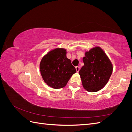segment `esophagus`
Here are the masks:
<instances>
[{
	"instance_id": "1",
	"label": "esophagus",
	"mask_w": 132,
	"mask_h": 132,
	"mask_svg": "<svg viewBox=\"0 0 132 132\" xmlns=\"http://www.w3.org/2000/svg\"><path fill=\"white\" fill-rule=\"evenodd\" d=\"M75 68H76V70H77V73H78L79 71V70H80V67H78V66H77V67H75Z\"/></svg>"
}]
</instances>
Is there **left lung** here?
Wrapping results in <instances>:
<instances>
[{
  "label": "left lung",
  "instance_id": "1",
  "mask_svg": "<svg viewBox=\"0 0 132 132\" xmlns=\"http://www.w3.org/2000/svg\"><path fill=\"white\" fill-rule=\"evenodd\" d=\"M82 58L84 65L79 71L82 84L89 92L103 88L112 73L113 65L104 51L100 47L86 51Z\"/></svg>",
  "mask_w": 132,
  "mask_h": 132
}]
</instances>
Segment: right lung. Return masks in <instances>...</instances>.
Instances as JSON below:
<instances>
[{
    "mask_svg": "<svg viewBox=\"0 0 132 132\" xmlns=\"http://www.w3.org/2000/svg\"><path fill=\"white\" fill-rule=\"evenodd\" d=\"M39 69L47 85L53 89L66 86L69 80L77 72L71 61L67 57V50L62 48L51 50L41 59Z\"/></svg>",
    "mask_w": 132,
    "mask_h": 132,
    "instance_id": "add662e5",
    "label": "right lung"
}]
</instances>
